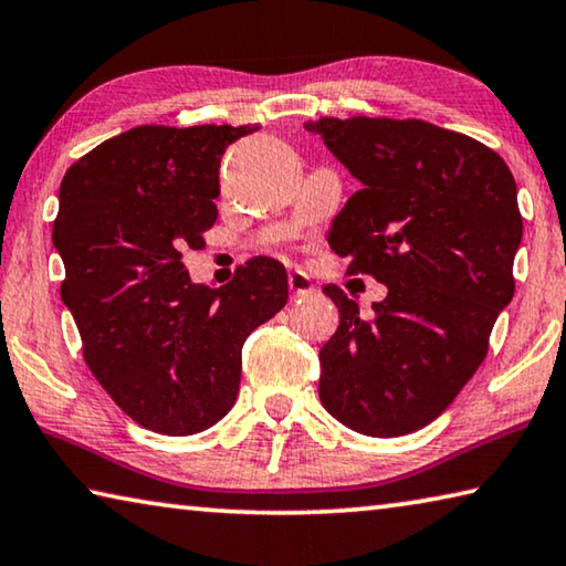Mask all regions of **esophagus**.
Masks as SVG:
<instances>
[{
	"label": "esophagus",
	"mask_w": 566,
	"mask_h": 566,
	"mask_svg": "<svg viewBox=\"0 0 566 566\" xmlns=\"http://www.w3.org/2000/svg\"><path fill=\"white\" fill-rule=\"evenodd\" d=\"M290 290L294 300H304V296H312L317 292V286L310 280V274L302 272V270H294L290 272Z\"/></svg>",
	"instance_id": "1"
}]
</instances>
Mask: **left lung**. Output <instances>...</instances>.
Here are the masks:
<instances>
[{
  "mask_svg": "<svg viewBox=\"0 0 566 566\" xmlns=\"http://www.w3.org/2000/svg\"><path fill=\"white\" fill-rule=\"evenodd\" d=\"M359 191L327 234L349 274H375L387 296L361 317L337 284L339 327L319 352V399L369 437L421 429L449 407L486 354L514 296L522 242L504 159L467 134L419 119L306 122Z\"/></svg>",
  "mask_w": 566,
  "mask_h": 566,
  "instance_id": "left-lung-1",
  "label": "left lung"
}]
</instances>
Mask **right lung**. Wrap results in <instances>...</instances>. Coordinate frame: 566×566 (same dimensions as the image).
<instances>
[{"instance_id": "1", "label": "right lung", "mask_w": 566, "mask_h": 566, "mask_svg": "<svg viewBox=\"0 0 566 566\" xmlns=\"http://www.w3.org/2000/svg\"><path fill=\"white\" fill-rule=\"evenodd\" d=\"M260 127H134L66 169L54 247L62 300L107 395L151 432H205L234 407L244 339L286 304V270L254 256L219 290L189 249L217 222L219 161Z\"/></svg>"}]
</instances>
